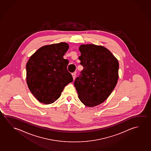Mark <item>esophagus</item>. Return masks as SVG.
Listing matches in <instances>:
<instances>
[{"label": "esophagus", "mask_w": 151, "mask_h": 151, "mask_svg": "<svg viewBox=\"0 0 151 151\" xmlns=\"http://www.w3.org/2000/svg\"><path fill=\"white\" fill-rule=\"evenodd\" d=\"M72 77H73V80H74L75 79V78H76V74L75 73H72Z\"/></svg>", "instance_id": "esophagus-1"}]
</instances>
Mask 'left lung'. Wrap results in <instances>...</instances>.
<instances>
[{
  "instance_id": "left-lung-1",
  "label": "left lung",
  "mask_w": 151,
  "mask_h": 151,
  "mask_svg": "<svg viewBox=\"0 0 151 151\" xmlns=\"http://www.w3.org/2000/svg\"><path fill=\"white\" fill-rule=\"evenodd\" d=\"M81 74L74 82L80 100L93 107L103 103L114 89L119 78V64L107 48L94 44L79 47Z\"/></svg>"
}]
</instances>
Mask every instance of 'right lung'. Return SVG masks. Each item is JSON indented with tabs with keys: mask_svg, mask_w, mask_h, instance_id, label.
I'll list each match as a JSON object with an SVG mask.
<instances>
[{
	"mask_svg": "<svg viewBox=\"0 0 151 151\" xmlns=\"http://www.w3.org/2000/svg\"><path fill=\"white\" fill-rule=\"evenodd\" d=\"M69 48V45L63 42L43 46L27 63V83L41 103H53L65 86L73 81L72 75L67 70L69 61L63 58Z\"/></svg>",
	"mask_w": 151,
	"mask_h": 151,
	"instance_id": "right-lung-1",
	"label": "right lung"
}]
</instances>
